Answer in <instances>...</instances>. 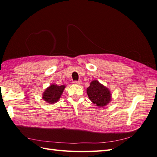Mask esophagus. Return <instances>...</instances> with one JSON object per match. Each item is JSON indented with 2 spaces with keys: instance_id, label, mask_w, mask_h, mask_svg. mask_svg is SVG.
I'll use <instances>...</instances> for the list:
<instances>
[{
  "instance_id": "esophagus-1",
  "label": "esophagus",
  "mask_w": 157,
  "mask_h": 157,
  "mask_svg": "<svg viewBox=\"0 0 157 157\" xmlns=\"http://www.w3.org/2000/svg\"><path fill=\"white\" fill-rule=\"evenodd\" d=\"M74 84H76V85H80L82 83L81 81H74L73 82Z\"/></svg>"
}]
</instances>
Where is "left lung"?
Listing matches in <instances>:
<instances>
[{"label": "left lung", "instance_id": "left-lung-1", "mask_svg": "<svg viewBox=\"0 0 157 157\" xmlns=\"http://www.w3.org/2000/svg\"><path fill=\"white\" fill-rule=\"evenodd\" d=\"M87 94L90 99L99 107H104L111 101V94L109 89L99 83L97 80L91 82L87 88Z\"/></svg>", "mask_w": 157, "mask_h": 157}]
</instances>
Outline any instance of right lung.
Segmentation results:
<instances>
[{
    "mask_svg": "<svg viewBox=\"0 0 157 157\" xmlns=\"http://www.w3.org/2000/svg\"><path fill=\"white\" fill-rule=\"evenodd\" d=\"M64 88L65 86H58L53 84L52 86L48 87L44 92L42 98L44 101L51 104L57 102L61 97Z\"/></svg>",
    "mask_w": 157,
    "mask_h": 157,
    "instance_id": "add662e5",
    "label": "right lung"
}]
</instances>
